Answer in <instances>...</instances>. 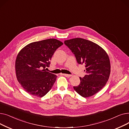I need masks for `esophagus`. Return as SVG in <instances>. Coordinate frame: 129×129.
I'll use <instances>...</instances> for the list:
<instances>
[{
	"label": "esophagus",
	"mask_w": 129,
	"mask_h": 129,
	"mask_svg": "<svg viewBox=\"0 0 129 129\" xmlns=\"http://www.w3.org/2000/svg\"><path fill=\"white\" fill-rule=\"evenodd\" d=\"M61 75H62L67 77H70L72 76L71 75H70V74H61Z\"/></svg>",
	"instance_id": "34e87169"
}]
</instances>
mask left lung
I'll use <instances>...</instances> for the list:
<instances>
[{
  "label": "left lung",
  "instance_id": "1",
  "mask_svg": "<svg viewBox=\"0 0 129 129\" xmlns=\"http://www.w3.org/2000/svg\"><path fill=\"white\" fill-rule=\"evenodd\" d=\"M75 55L79 64H84L86 75L79 77L80 83L73 88L84 98L93 96L106 85L110 74V59L106 52L98 44L82 38L64 41Z\"/></svg>",
  "mask_w": 129,
  "mask_h": 129
}]
</instances>
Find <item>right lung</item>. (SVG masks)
<instances>
[{
  "label": "right lung",
  "mask_w": 129,
  "mask_h": 129,
  "mask_svg": "<svg viewBox=\"0 0 129 129\" xmlns=\"http://www.w3.org/2000/svg\"><path fill=\"white\" fill-rule=\"evenodd\" d=\"M63 43L55 39L31 43L21 50L17 56L16 76L23 89L33 96L42 97L48 92L57 76L45 71L54 53Z\"/></svg>",
  "instance_id": "right-lung-1"
}]
</instances>
